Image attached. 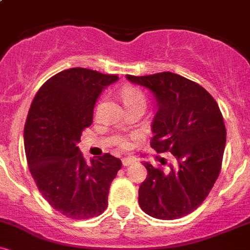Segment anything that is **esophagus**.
Returning a JSON list of instances; mask_svg holds the SVG:
<instances>
[{"mask_svg": "<svg viewBox=\"0 0 250 250\" xmlns=\"http://www.w3.org/2000/svg\"><path fill=\"white\" fill-rule=\"evenodd\" d=\"M133 162H134V160L130 159V157H125V159H122V165L125 166V167H127V166H130Z\"/></svg>", "mask_w": 250, "mask_h": 250, "instance_id": "34e87169", "label": "esophagus"}]
</instances>
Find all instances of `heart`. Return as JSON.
<instances>
[{"mask_svg": "<svg viewBox=\"0 0 250 250\" xmlns=\"http://www.w3.org/2000/svg\"><path fill=\"white\" fill-rule=\"evenodd\" d=\"M121 96H122L123 102H125V107H127V105L135 104V103H143V104H146L145 94H143L140 89H137L135 87L123 88L121 91ZM99 108H100V104H99V107H97V109ZM120 146H121V147H125V146H127V143L123 141V140H120Z\"/></svg>", "mask_w": 250, "mask_h": 250, "instance_id": "obj_1", "label": "heart"}]
</instances>
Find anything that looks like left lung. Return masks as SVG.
Instances as JSON below:
<instances>
[{
	"mask_svg": "<svg viewBox=\"0 0 250 250\" xmlns=\"http://www.w3.org/2000/svg\"><path fill=\"white\" fill-rule=\"evenodd\" d=\"M125 77L153 93L150 147L175 160L167 170L143 163L148 175L139 189L140 207L155 219H180L200 207L219 177L227 135L222 114L205 88L177 74Z\"/></svg>",
	"mask_w": 250,
	"mask_h": 250,
	"instance_id": "8db88e82",
	"label": "left lung"
}]
</instances>
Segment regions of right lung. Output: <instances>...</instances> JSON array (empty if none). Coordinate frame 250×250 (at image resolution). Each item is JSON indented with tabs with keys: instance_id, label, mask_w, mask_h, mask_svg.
<instances>
[{
	"instance_id": "1",
	"label": "right lung",
	"mask_w": 250,
	"mask_h": 250,
	"mask_svg": "<svg viewBox=\"0 0 250 250\" xmlns=\"http://www.w3.org/2000/svg\"><path fill=\"white\" fill-rule=\"evenodd\" d=\"M117 80L84 68L63 70L40 88L30 105L24 125L28 167L45 201L70 219L101 215L121 169V160L110 154L88 165L77 147L102 90Z\"/></svg>"
}]
</instances>
